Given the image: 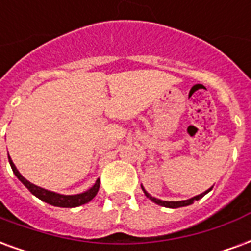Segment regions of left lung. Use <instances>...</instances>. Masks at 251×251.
<instances>
[{
    "mask_svg": "<svg viewBox=\"0 0 251 251\" xmlns=\"http://www.w3.org/2000/svg\"><path fill=\"white\" fill-rule=\"evenodd\" d=\"M144 189V188H142ZM211 188L208 189V191H205V192H203V194L198 195V196H194V198H191V199L188 200H181V201H163V200L160 199H156V198H153V196H151V195L148 194L147 191L144 189V192H145V195H147V198H149V199L152 200V201H154L156 204L158 205H163V207H168V208H177V207H185V205H189L192 204L194 201H196V200H199L200 198H203L207 192H210Z\"/></svg>",
    "mask_w": 251,
    "mask_h": 251,
    "instance_id": "8db88e82",
    "label": "left lung"
}]
</instances>
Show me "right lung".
I'll use <instances>...</instances> for the list:
<instances>
[{
	"label": "right lung",
	"mask_w": 251,
	"mask_h": 251,
	"mask_svg": "<svg viewBox=\"0 0 251 251\" xmlns=\"http://www.w3.org/2000/svg\"><path fill=\"white\" fill-rule=\"evenodd\" d=\"M9 163H10V167L13 169V174L17 176V179L23 183V184L26 187V188L29 189L32 194L37 196L39 199L43 200V201H46L48 204L51 205H56V207H68V208H71V207H79V205L86 204L88 203L90 200L93 199L94 196L97 195L99 189V184H100V181L99 179L95 181V184L91 187V188L86 191V192H83V194L79 195H60V194H55V192H51V191H48V189L40 188V187H37V185L32 184L29 183L28 180L23 177V175L20 174L17 168H16V165L13 164V161L10 160L9 157Z\"/></svg>",
	"instance_id": "right-lung-1"
}]
</instances>
